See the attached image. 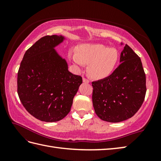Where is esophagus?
<instances>
[{
  "label": "esophagus",
  "instance_id": "1",
  "mask_svg": "<svg viewBox=\"0 0 161 161\" xmlns=\"http://www.w3.org/2000/svg\"><path fill=\"white\" fill-rule=\"evenodd\" d=\"M83 81H84V83H87V84L89 83V80H88V79H86V77H84L83 78Z\"/></svg>",
  "mask_w": 161,
  "mask_h": 161
}]
</instances>
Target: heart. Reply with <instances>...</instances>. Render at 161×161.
<instances>
[{"label":"heart","instance_id":"1","mask_svg":"<svg viewBox=\"0 0 161 161\" xmlns=\"http://www.w3.org/2000/svg\"><path fill=\"white\" fill-rule=\"evenodd\" d=\"M73 59L79 66L88 64V73L92 78L108 77L117 66L119 54L114 47L102 44H86L80 46Z\"/></svg>","mask_w":161,"mask_h":161}]
</instances>
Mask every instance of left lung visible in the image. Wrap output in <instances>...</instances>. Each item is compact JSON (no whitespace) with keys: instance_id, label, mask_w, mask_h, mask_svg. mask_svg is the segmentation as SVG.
Masks as SVG:
<instances>
[{"instance_id":"obj_1","label":"left lung","mask_w":161,"mask_h":161,"mask_svg":"<svg viewBox=\"0 0 161 161\" xmlns=\"http://www.w3.org/2000/svg\"><path fill=\"white\" fill-rule=\"evenodd\" d=\"M120 62L109 76L92 81L95 112L104 121L119 122L131 118L145 97L146 76L141 58L125 45Z\"/></svg>"}]
</instances>
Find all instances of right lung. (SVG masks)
I'll return each mask as SVG.
<instances>
[{"label": "right lung", "instance_id": "right-lung-1", "mask_svg": "<svg viewBox=\"0 0 161 161\" xmlns=\"http://www.w3.org/2000/svg\"><path fill=\"white\" fill-rule=\"evenodd\" d=\"M63 39L57 35L39 39L27 50L18 71L20 102L29 114L44 122L66 117L82 83V77L68 71L66 61L54 50Z\"/></svg>", "mask_w": 161, "mask_h": 161}]
</instances>
